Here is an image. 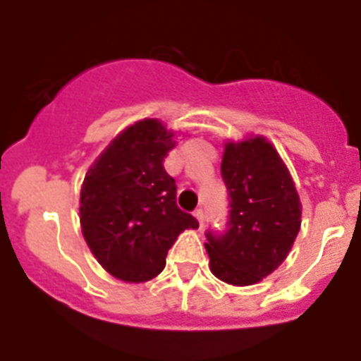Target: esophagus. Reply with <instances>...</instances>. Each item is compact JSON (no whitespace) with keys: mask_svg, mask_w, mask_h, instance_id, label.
Returning a JSON list of instances; mask_svg holds the SVG:
<instances>
[{"mask_svg":"<svg viewBox=\"0 0 361 361\" xmlns=\"http://www.w3.org/2000/svg\"><path fill=\"white\" fill-rule=\"evenodd\" d=\"M195 216H197V220H199L200 228H202V226H204V209L202 208H197L195 209Z\"/></svg>","mask_w":361,"mask_h":361,"instance_id":"1","label":"esophagus"}]
</instances>
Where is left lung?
<instances>
[{"instance_id":"left-lung-1","label":"left lung","mask_w":361,"mask_h":361,"mask_svg":"<svg viewBox=\"0 0 361 361\" xmlns=\"http://www.w3.org/2000/svg\"><path fill=\"white\" fill-rule=\"evenodd\" d=\"M220 173L229 193L222 233H206L209 269L231 286H253L291 251L302 204L288 168L264 137L228 142Z\"/></svg>"}]
</instances>
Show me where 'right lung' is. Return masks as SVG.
Wrapping results in <instances>:
<instances>
[{
	"label": "right lung",
	"mask_w": 361,
	"mask_h": 361,
	"mask_svg": "<svg viewBox=\"0 0 361 361\" xmlns=\"http://www.w3.org/2000/svg\"><path fill=\"white\" fill-rule=\"evenodd\" d=\"M175 145L161 121H139L108 145L82 183V237L97 262L124 282L157 276L178 235L199 228L177 206L175 178L162 166Z\"/></svg>",
	"instance_id": "1"
}]
</instances>
